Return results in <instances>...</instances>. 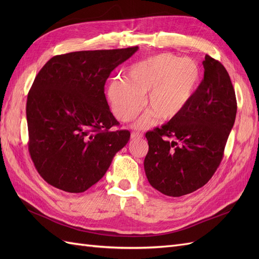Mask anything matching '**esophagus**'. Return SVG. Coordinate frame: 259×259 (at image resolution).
I'll list each match as a JSON object with an SVG mask.
<instances>
[{"label": "esophagus", "instance_id": "1", "mask_svg": "<svg viewBox=\"0 0 259 259\" xmlns=\"http://www.w3.org/2000/svg\"><path fill=\"white\" fill-rule=\"evenodd\" d=\"M144 137V135L142 134V133H137V132H132V134H131V138L134 140V139H140V138H143Z\"/></svg>", "mask_w": 259, "mask_h": 259}]
</instances>
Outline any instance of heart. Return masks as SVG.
Instances as JSON below:
<instances>
[{"label":"heart","instance_id":"1","mask_svg":"<svg viewBox=\"0 0 259 259\" xmlns=\"http://www.w3.org/2000/svg\"><path fill=\"white\" fill-rule=\"evenodd\" d=\"M201 83V69L197 61L163 53L132 65L126 79L114 77L107 89L108 100L113 114L123 122H128L147 110L135 123L143 130L152 125L156 117L170 121L189 105Z\"/></svg>","mask_w":259,"mask_h":259}]
</instances>
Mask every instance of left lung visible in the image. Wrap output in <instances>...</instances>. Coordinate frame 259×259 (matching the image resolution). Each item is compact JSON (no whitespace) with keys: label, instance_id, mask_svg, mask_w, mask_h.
Here are the masks:
<instances>
[{"label":"left lung","instance_id":"obj_1","mask_svg":"<svg viewBox=\"0 0 259 259\" xmlns=\"http://www.w3.org/2000/svg\"><path fill=\"white\" fill-rule=\"evenodd\" d=\"M202 64L204 77L189 105L161 128L146 133V176L168 197L191 193L208 182L236 121V93L228 72L208 55Z\"/></svg>","mask_w":259,"mask_h":259}]
</instances>
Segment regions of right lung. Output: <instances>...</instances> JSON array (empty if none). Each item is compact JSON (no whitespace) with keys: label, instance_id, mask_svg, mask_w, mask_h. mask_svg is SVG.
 I'll return each mask as SVG.
<instances>
[{"label":"right lung","instance_id":"obj_1","mask_svg":"<svg viewBox=\"0 0 259 259\" xmlns=\"http://www.w3.org/2000/svg\"><path fill=\"white\" fill-rule=\"evenodd\" d=\"M81 51L51 58L35 76L27 99L29 153L46 183L84 192L104 177L131 133L109 109L105 84L137 52Z\"/></svg>","mask_w":259,"mask_h":259}]
</instances>
